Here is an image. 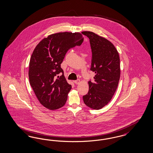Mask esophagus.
I'll list each match as a JSON object with an SVG mask.
<instances>
[{"instance_id":"obj_1","label":"esophagus","mask_w":153,"mask_h":153,"mask_svg":"<svg viewBox=\"0 0 153 153\" xmlns=\"http://www.w3.org/2000/svg\"><path fill=\"white\" fill-rule=\"evenodd\" d=\"M74 82L76 84V85H77V84H79V79H77V80H75V81H74Z\"/></svg>"}]
</instances>
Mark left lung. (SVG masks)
Here are the masks:
<instances>
[{
    "label": "left lung",
    "mask_w": 153,
    "mask_h": 153,
    "mask_svg": "<svg viewBox=\"0 0 153 153\" xmlns=\"http://www.w3.org/2000/svg\"><path fill=\"white\" fill-rule=\"evenodd\" d=\"M82 33L89 39L92 49L91 71L96 75L88 82L89 91L84 96L86 106L100 109L110 102L116 91L120 78V60L114 45L102 37L90 31Z\"/></svg>",
    "instance_id": "left-lung-1"
}]
</instances>
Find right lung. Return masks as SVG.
Listing matches in <instances>:
<instances>
[{
    "mask_svg": "<svg viewBox=\"0 0 153 153\" xmlns=\"http://www.w3.org/2000/svg\"><path fill=\"white\" fill-rule=\"evenodd\" d=\"M84 41L79 32H59L49 35L37 45L31 56L29 79L40 104L50 110L62 107L72 86L64 76L61 64L68 50ZM60 73L62 75L59 76Z\"/></svg>",
    "mask_w": 153,
    "mask_h": 153,
    "instance_id": "obj_1",
    "label": "right lung"
}]
</instances>
